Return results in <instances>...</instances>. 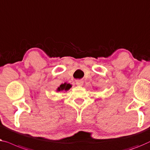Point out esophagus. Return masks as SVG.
<instances>
[{"label": "esophagus", "instance_id": "1", "mask_svg": "<svg viewBox=\"0 0 150 150\" xmlns=\"http://www.w3.org/2000/svg\"><path fill=\"white\" fill-rule=\"evenodd\" d=\"M83 83V81L82 80H76V84L77 86H82Z\"/></svg>", "mask_w": 150, "mask_h": 150}]
</instances>
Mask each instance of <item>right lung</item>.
<instances>
[{
	"label": "right lung",
	"instance_id": "add662e5",
	"mask_svg": "<svg viewBox=\"0 0 150 150\" xmlns=\"http://www.w3.org/2000/svg\"><path fill=\"white\" fill-rule=\"evenodd\" d=\"M71 87V86L70 85L69 83H64L63 84H61L60 86V87L58 88V91H67V90H68L70 89V88Z\"/></svg>",
	"mask_w": 150,
	"mask_h": 150
}]
</instances>
